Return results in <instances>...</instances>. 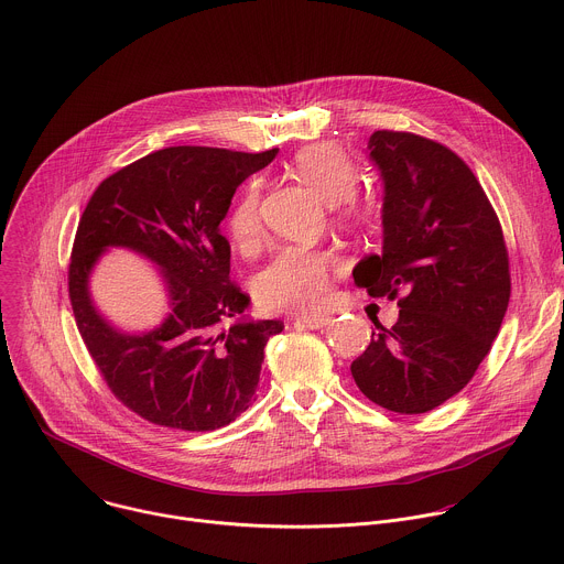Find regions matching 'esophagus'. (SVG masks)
Instances as JSON below:
<instances>
[{
    "instance_id": "obj_1",
    "label": "esophagus",
    "mask_w": 564,
    "mask_h": 564,
    "mask_svg": "<svg viewBox=\"0 0 564 564\" xmlns=\"http://www.w3.org/2000/svg\"><path fill=\"white\" fill-rule=\"evenodd\" d=\"M296 323L305 325L310 329H323V327H327L332 323V316H327V314H310V316H299Z\"/></svg>"
}]
</instances>
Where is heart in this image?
<instances>
[{
    "mask_svg": "<svg viewBox=\"0 0 564 564\" xmlns=\"http://www.w3.org/2000/svg\"><path fill=\"white\" fill-rule=\"evenodd\" d=\"M292 166L321 197L334 202L347 219L367 215L356 195L360 175L349 153L336 142H314L296 151ZM261 184L250 180L228 213V235L239 250H250L261 237ZM336 257L312 246H285L254 279V296L265 312H310L329 294Z\"/></svg>",
    "mask_w": 564,
    "mask_h": 564,
    "instance_id": "1",
    "label": "heart"
}]
</instances>
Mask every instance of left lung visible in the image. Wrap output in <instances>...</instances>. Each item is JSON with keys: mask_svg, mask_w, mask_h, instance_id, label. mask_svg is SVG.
Listing matches in <instances>:
<instances>
[{"mask_svg": "<svg viewBox=\"0 0 564 564\" xmlns=\"http://www.w3.org/2000/svg\"><path fill=\"white\" fill-rule=\"evenodd\" d=\"M369 149L384 180V246L354 281L398 299L400 318L391 329L373 321L351 376L378 406L420 415L457 395L488 356L510 303V257L486 191L453 149L389 129Z\"/></svg>", "mask_w": 564, "mask_h": 564, "instance_id": "8db88e82", "label": "left lung"}]
</instances>
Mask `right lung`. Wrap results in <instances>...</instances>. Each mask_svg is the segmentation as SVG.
<instances>
[{"label": "right lung", "instance_id": "obj_1", "mask_svg": "<svg viewBox=\"0 0 564 564\" xmlns=\"http://www.w3.org/2000/svg\"><path fill=\"white\" fill-rule=\"evenodd\" d=\"M274 155L166 147L105 177L80 215L67 268L78 334L116 400L151 424L215 431L254 400L263 349L283 323L239 321L250 296L230 281L219 224L237 186ZM107 245L163 268L174 310L158 330L120 335L95 314L86 276Z\"/></svg>", "mask_w": 564, "mask_h": 564}]
</instances>
